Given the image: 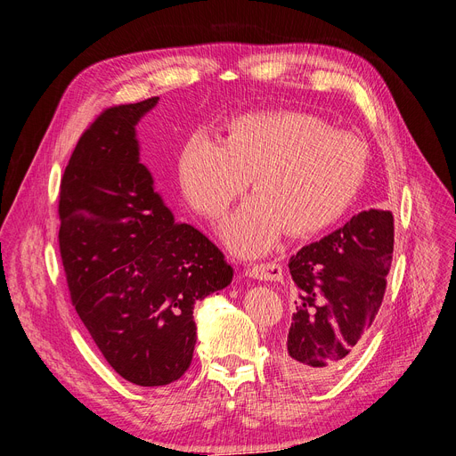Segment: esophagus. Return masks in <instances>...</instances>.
Listing matches in <instances>:
<instances>
[{
  "label": "esophagus",
  "instance_id": "34e87169",
  "mask_svg": "<svg viewBox=\"0 0 456 456\" xmlns=\"http://www.w3.org/2000/svg\"><path fill=\"white\" fill-rule=\"evenodd\" d=\"M246 275L256 281H281L284 270L275 262H260V265H251L246 268Z\"/></svg>",
  "mask_w": 456,
  "mask_h": 456
}]
</instances>
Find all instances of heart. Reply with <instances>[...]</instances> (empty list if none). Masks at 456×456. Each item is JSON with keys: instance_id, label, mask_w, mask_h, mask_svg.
<instances>
[{"instance_id": "heart-1", "label": "heart", "mask_w": 456, "mask_h": 456, "mask_svg": "<svg viewBox=\"0 0 456 456\" xmlns=\"http://www.w3.org/2000/svg\"><path fill=\"white\" fill-rule=\"evenodd\" d=\"M368 172L364 142L296 110H262L234 118L227 136L191 133L179 153L186 201L216 220L244 194H255L224 224L238 255L266 253L282 234L313 236L337 224Z\"/></svg>"}]
</instances>
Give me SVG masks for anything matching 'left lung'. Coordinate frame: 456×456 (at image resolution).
I'll list each match as a JSON object with an SVG mask.
<instances>
[{
  "instance_id": "8db88e82",
  "label": "left lung",
  "mask_w": 456,
  "mask_h": 456,
  "mask_svg": "<svg viewBox=\"0 0 456 456\" xmlns=\"http://www.w3.org/2000/svg\"><path fill=\"white\" fill-rule=\"evenodd\" d=\"M394 214L364 210L289 262L296 310L279 364L284 377L320 385L362 346L387 292Z\"/></svg>"
}]
</instances>
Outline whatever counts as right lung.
I'll use <instances>...</instances> for the list:
<instances>
[{
    "mask_svg": "<svg viewBox=\"0 0 456 456\" xmlns=\"http://www.w3.org/2000/svg\"><path fill=\"white\" fill-rule=\"evenodd\" d=\"M157 102L100 112L77 140L59 194L69 301L112 370L138 387L183 377L196 346V301L232 279L225 255L175 224L138 162L134 126Z\"/></svg>",
    "mask_w": 456,
    "mask_h": 456,
    "instance_id": "right-lung-1",
    "label": "right lung"
}]
</instances>
